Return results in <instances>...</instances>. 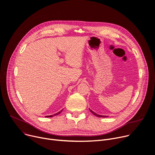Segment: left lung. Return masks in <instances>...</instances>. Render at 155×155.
Returning a JSON list of instances; mask_svg holds the SVG:
<instances>
[{"label": "left lung", "mask_w": 155, "mask_h": 155, "mask_svg": "<svg viewBox=\"0 0 155 155\" xmlns=\"http://www.w3.org/2000/svg\"><path fill=\"white\" fill-rule=\"evenodd\" d=\"M89 110H90V111L92 113H93L95 116H97V117H108V116H104V115H100V114H97V113H95V112H94L92 110H91L90 108H89Z\"/></svg>", "instance_id": "left-lung-1"}]
</instances>
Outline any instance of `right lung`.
Instances as JSON below:
<instances>
[{
  "mask_svg": "<svg viewBox=\"0 0 155 155\" xmlns=\"http://www.w3.org/2000/svg\"><path fill=\"white\" fill-rule=\"evenodd\" d=\"M62 111H63V110H61V111H60L59 112H58V113H55V114H52V115H50V116H46L45 117H53V116H57V115L59 114L60 113H61V112Z\"/></svg>",
  "mask_w": 155,
  "mask_h": 155,
  "instance_id": "obj_1",
  "label": "right lung"
}]
</instances>
